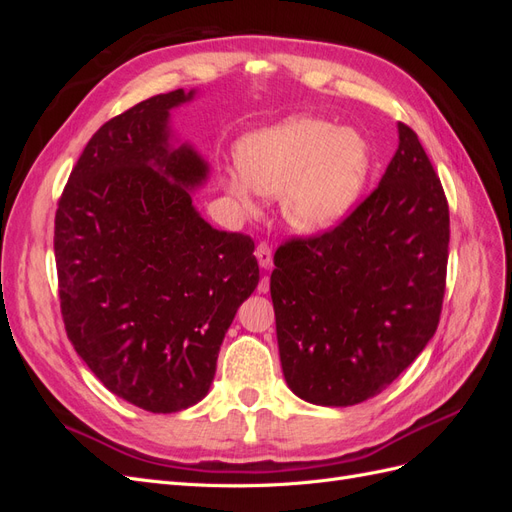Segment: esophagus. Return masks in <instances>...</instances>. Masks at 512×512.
<instances>
[{
	"label": "esophagus",
	"instance_id": "obj_1",
	"mask_svg": "<svg viewBox=\"0 0 512 512\" xmlns=\"http://www.w3.org/2000/svg\"><path fill=\"white\" fill-rule=\"evenodd\" d=\"M256 260L262 269H271L273 267V254L271 247L267 243H258L256 247Z\"/></svg>",
	"mask_w": 512,
	"mask_h": 512
}]
</instances>
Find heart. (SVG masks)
<instances>
[{
  "label": "heart",
  "instance_id": "b5f03b06",
  "mask_svg": "<svg viewBox=\"0 0 512 512\" xmlns=\"http://www.w3.org/2000/svg\"><path fill=\"white\" fill-rule=\"evenodd\" d=\"M239 173L226 177V190L245 211L254 193L280 196L286 224L312 235L335 226L359 200L369 170L367 138L318 117H288L247 134L237 149Z\"/></svg>",
  "mask_w": 512,
  "mask_h": 512
}]
</instances>
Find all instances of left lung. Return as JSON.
I'll list each match as a JSON object with an SVG mask.
<instances>
[{"label": "left lung", "mask_w": 512, "mask_h": 512, "mask_svg": "<svg viewBox=\"0 0 512 512\" xmlns=\"http://www.w3.org/2000/svg\"><path fill=\"white\" fill-rule=\"evenodd\" d=\"M378 188L348 218L277 247L271 273L277 346L290 391L316 406H354L384 391L440 322L448 203L414 130Z\"/></svg>", "instance_id": "1"}]
</instances>
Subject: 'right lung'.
<instances>
[{
	"instance_id": "add662e5",
	"label": "right lung",
	"mask_w": 512,
	"mask_h": 512,
	"mask_svg": "<svg viewBox=\"0 0 512 512\" xmlns=\"http://www.w3.org/2000/svg\"><path fill=\"white\" fill-rule=\"evenodd\" d=\"M194 94L175 89L106 121L55 213L68 339L108 391L153 414L209 393L224 335L260 280L254 241L192 205L209 164L173 145L170 111Z\"/></svg>"
}]
</instances>
